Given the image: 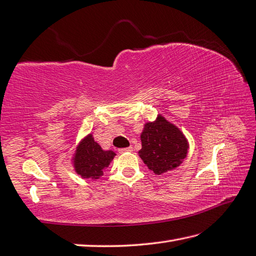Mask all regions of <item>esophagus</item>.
Returning <instances> with one entry per match:
<instances>
[{"label":"esophagus","instance_id":"obj_1","mask_svg":"<svg viewBox=\"0 0 256 256\" xmlns=\"http://www.w3.org/2000/svg\"><path fill=\"white\" fill-rule=\"evenodd\" d=\"M118 151H120V153H126V152H132V151H133V148H132L131 146H128V148H120V150H118Z\"/></svg>","mask_w":256,"mask_h":256}]
</instances>
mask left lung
I'll return each instance as SVG.
<instances>
[{
	"instance_id": "left-lung-1",
	"label": "left lung",
	"mask_w": 256,
	"mask_h": 256,
	"mask_svg": "<svg viewBox=\"0 0 256 256\" xmlns=\"http://www.w3.org/2000/svg\"><path fill=\"white\" fill-rule=\"evenodd\" d=\"M141 141L140 158L158 175L176 168L188 155L186 138L162 115H158L154 122L145 123Z\"/></svg>"
}]
</instances>
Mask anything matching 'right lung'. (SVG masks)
Returning a JSON list of instances; mask_svg holds the SVG:
<instances>
[{
	"mask_svg": "<svg viewBox=\"0 0 256 256\" xmlns=\"http://www.w3.org/2000/svg\"><path fill=\"white\" fill-rule=\"evenodd\" d=\"M115 154L113 151H104L94 141L92 134L85 136L75 150L73 156L74 170L83 178L98 180L108 168Z\"/></svg>",
	"mask_w": 256,
	"mask_h": 256,
	"instance_id": "1",
	"label": "right lung"
}]
</instances>
